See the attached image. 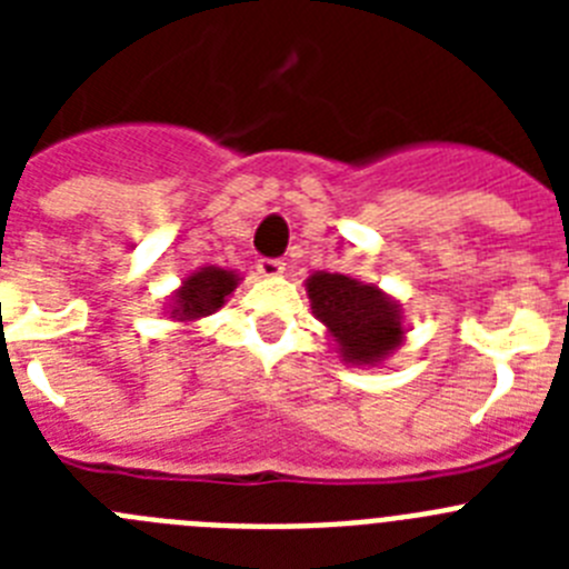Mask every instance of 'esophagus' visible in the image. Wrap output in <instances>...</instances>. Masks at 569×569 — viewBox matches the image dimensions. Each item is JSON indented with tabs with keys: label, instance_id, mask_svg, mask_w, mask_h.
Returning <instances> with one entry per match:
<instances>
[{
	"label": "esophagus",
	"instance_id": "obj_1",
	"mask_svg": "<svg viewBox=\"0 0 569 569\" xmlns=\"http://www.w3.org/2000/svg\"><path fill=\"white\" fill-rule=\"evenodd\" d=\"M256 268H259V273L264 276V279H276V276L284 273V261H281V259H259V264H256Z\"/></svg>",
	"mask_w": 569,
	"mask_h": 569
}]
</instances>
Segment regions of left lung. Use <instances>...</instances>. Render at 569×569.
Returning a JSON list of instances; mask_svg holds the SVG:
<instances>
[{
	"label": "left lung",
	"mask_w": 569,
	"mask_h": 569,
	"mask_svg": "<svg viewBox=\"0 0 569 569\" xmlns=\"http://www.w3.org/2000/svg\"><path fill=\"white\" fill-rule=\"evenodd\" d=\"M305 288L313 316L328 328L336 353L347 365H381L405 341L401 305L376 284L316 270Z\"/></svg>",
	"instance_id": "obj_1"
}]
</instances>
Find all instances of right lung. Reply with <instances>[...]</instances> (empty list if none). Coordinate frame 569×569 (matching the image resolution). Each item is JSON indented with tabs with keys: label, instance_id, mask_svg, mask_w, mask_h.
I'll return each instance as SVG.
<instances>
[{
	"label": "right lung",
	"instance_id": "1",
	"mask_svg": "<svg viewBox=\"0 0 569 569\" xmlns=\"http://www.w3.org/2000/svg\"><path fill=\"white\" fill-rule=\"evenodd\" d=\"M241 276L236 270L224 268H199L182 281V288L176 290L168 301V313L176 321H196L216 313L222 308L228 296L233 293Z\"/></svg>",
	"mask_w": 569,
	"mask_h": 569
}]
</instances>
